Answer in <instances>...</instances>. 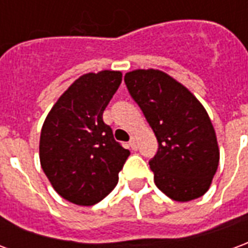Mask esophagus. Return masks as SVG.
I'll use <instances>...</instances> for the list:
<instances>
[{"mask_svg": "<svg viewBox=\"0 0 248 248\" xmlns=\"http://www.w3.org/2000/svg\"><path fill=\"white\" fill-rule=\"evenodd\" d=\"M129 145H130V147L133 149V150H137V149H138V143H137V137H135V135H133V137H131Z\"/></svg>", "mask_w": 248, "mask_h": 248, "instance_id": "1", "label": "esophagus"}]
</instances>
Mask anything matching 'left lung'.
<instances>
[{"instance_id":"8db88e82","label":"left lung","mask_w":248,"mask_h":248,"mask_svg":"<svg viewBox=\"0 0 248 248\" xmlns=\"http://www.w3.org/2000/svg\"><path fill=\"white\" fill-rule=\"evenodd\" d=\"M124 82L158 140L149 162L156 187L177 202L204 195L219 165L217 134L206 108L165 71H129Z\"/></svg>"}]
</instances>
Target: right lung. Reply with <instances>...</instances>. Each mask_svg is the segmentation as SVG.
I'll list each match as a JSON object with an SVG mask.
<instances>
[{"mask_svg":"<svg viewBox=\"0 0 248 248\" xmlns=\"http://www.w3.org/2000/svg\"><path fill=\"white\" fill-rule=\"evenodd\" d=\"M121 82V71L83 74L58 98L42 124L41 167L53 188L78 206H93L110 194L130 155L102 119Z\"/></svg>","mask_w":248,"mask_h":248,"instance_id":"right-lung-1","label":"right lung"}]
</instances>
